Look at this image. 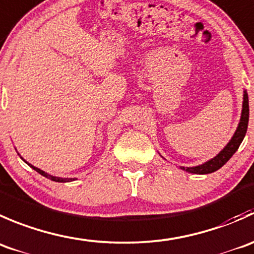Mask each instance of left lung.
<instances>
[{
    "instance_id": "1",
    "label": "left lung",
    "mask_w": 254,
    "mask_h": 254,
    "mask_svg": "<svg viewBox=\"0 0 254 254\" xmlns=\"http://www.w3.org/2000/svg\"><path fill=\"white\" fill-rule=\"evenodd\" d=\"M248 120H250V105H248V94L246 90H243V102H242V112H241V119L238 122V126L236 128L235 133L231 137L230 142L225 145L222 150L215 157L209 159L202 164L195 165V167H180V169L184 172L192 173V174H210V173L216 172L221 167L228 162L231 157L237 152L238 147L242 143L245 138L246 132L248 127Z\"/></svg>"
}]
</instances>
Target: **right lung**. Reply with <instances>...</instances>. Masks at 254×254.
Masks as SVG:
<instances>
[{
	"label": "right lung",
	"mask_w": 254,
	"mask_h": 254,
	"mask_svg": "<svg viewBox=\"0 0 254 254\" xmlns=\"http://www.w3.org/2000/svg\"><path fill=\"white\" fill-rule=\"evenodd\" d=\"M18 155H19V157H21V154H18ZM21 159L23 160V162H26L27 164H28L29 167L32 168V169L36 170L37 173H39V174L43 175V177H45V178H48V179L53 180V182H57V183H69V182H74V180H76V178H62V177H54V175L48 174V173L43 172L42 169H39V168L34 167V165H32V164H29V163L27 162V160H24V159H23V157H21Z\"/></svg>",
	"instance_id": "obj_1"
}]
</instances>
